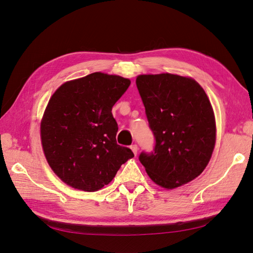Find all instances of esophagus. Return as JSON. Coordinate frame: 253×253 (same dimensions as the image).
Instances as JSON below:
<instances>
[{
	"mask_svg": "<svg viewBox=\"0 0 253 253\" xmlns=\"http://www.w3.org/2000/svg\"><path fill=\"white\" fill-rule=\"evenodd\" d=\"M131 150L133 151V153H134L135 155H137V152H138V145H137V144L131 145Z\"/></svg>",
	"mask_w": 253,
	"mask_h": 253,
	"instance_id": "1",
	"label": "esophagus"
}]
</instances>
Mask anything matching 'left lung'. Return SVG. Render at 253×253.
<instances>
[{
  "label": "left lung",
  "instance_id": "left-lung-1",
  "mask_svg": "<svg viewBox=\"0 0 253 253\" xmlns=\"http://www.w3.org/2000/svg\"><path fill=\"white\" fill-rule=\"evenodd\" d=\"M155 148L141 153L149 177L174 189L201 175L214 150L216 125L204 88L194 79L174 74L139 75L136 78Z\"/></svg>",
  "mask_w": 253,
  "mask_h": 253
}]
</instances>
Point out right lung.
Returning a JSON list of instances; mask_svg holds the SVG:
<instances>
[{"label": "right lung", "instance_id": "1", "mask_svg": "<svg viewBox=\"0 0 253 253\" xmlns=\"http://www.w3.org/2000/svg\"><path fill=\"white\" fill-rule=\"evenodd\" d=\"M131 84L117 75L93 73L63 83L41 120V142L51 170L72 188L95 192L134 157L117 144L112 108Z\"/></svg>", "mask_w": 253, "mask_h": 253}]
</instances>
